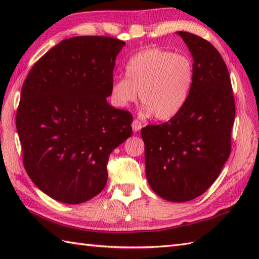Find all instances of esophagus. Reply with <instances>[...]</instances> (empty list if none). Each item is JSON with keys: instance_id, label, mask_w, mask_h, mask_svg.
<instances>
[{"instance_id": "1", "label": "esophagus", "mask_w": 259, "mask_h": 259, "mask_svg": "<svg viewBox=\"0 0 259 259\" xmlns=\"http://www.w3.org/2000/svg\"><path fill=\"white\" fill-rule=\"evenodd\" d=\"M131 126H133V130L135 131V133H137V131H139L141 128H142V123L140 122L139 120L135 119L133 121V124H131Z\"/></svg>"}]
</instances>
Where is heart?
Listing matches in <instances>:
<instances>
[{"label":"heart","mask_w":259,"mask_h":259,"mask_svg":"<svg viewBox=\"0 0 259 259\" xmlns=\"http://www.w3.org/2000/svg\"><path fill=\"white\" fill-rule=\"evenodd\" d=\"M124 75L112 82V103L118 108L128 107L139 92L146 112L158 120L171 119L184 108L195 79L189 57L158 48L146 49L131 57Z\"/></svg>","instance_id":"b5f03b06"}]
</instances>
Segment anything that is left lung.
Segmentation results:
<instances>
[{
	"instance_id": "1",
	"label": "left lung",
	"mask_w": 259,
	"mask_h": 259,
	"mask_svg": "<svg viewBox=\"0 0 259 259\" xmlns=\"http://www.w3.org/2000/svg\"><path fill=\"white\" fill-rule=\"evenodd\" d=\"M194 60V84L184 108L168 122L141 129L146 176L156 194L172 202L202 195L230 155L235 100L228 69L216 48L179 31Z\"/></svg>"
}]
</instances>
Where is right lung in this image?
I'll return each mask as SVG.
<instances>
[{
	"label": "right lung",
	"mask_w": 259,
	"mask_h": 259,
	"mask_svg": "<svg viewBox=\"0 0 259 259\" xmlns=\"http://www.w3.org/2000/svg\"><path fill=\"white\" fill-rule=\"evenodd\" d=\"M125 43L73 36L33 65L22 87L16 130L27 175L64 203L85 202L107 184L109 155L133 135V115L107 102Z\"/></svg>",
	"instance_id": "add662e5"
}]
</instances>
